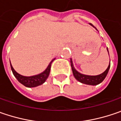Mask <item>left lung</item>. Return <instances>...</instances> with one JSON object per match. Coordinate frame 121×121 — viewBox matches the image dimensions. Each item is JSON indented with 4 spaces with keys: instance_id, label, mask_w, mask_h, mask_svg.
I'll use <instances>...</instances> for the list:
<instances>
[{
    "instance_id": "obj_1",
    "label": "left lung",
    "mask_w": 121,
    "mask_h": 121,
    "mask_svg": "<svg viewBox=\"0 0 121 121\" xmlns=\"http://www.w3.org/2000/svg\"><path fill=\"white\" fill-rule=\"evenodd\" d=\"M90 25L96 29V28L94 27L92 24H90ZM107 51H108V48H107ZM108 54H109V52H108ZM70 64L71 67H72V73H73V75L74 76V78H76L78 81L80 82L83 83V84H85V85H97L98 84L101 83L105 79L106 76H107L109 69H110V62L107 69L104 71L103 73L99 74V75L91 76V75H86V74H81V73H80L79 72H78V71L76 70V69H75V68H74V66L72 59H70Z\"/></svg>"
}]
</instances>
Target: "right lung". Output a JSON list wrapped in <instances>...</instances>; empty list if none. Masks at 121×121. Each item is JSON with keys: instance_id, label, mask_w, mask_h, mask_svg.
<instances>
[{"instance_id": "right-lung-1", "label": "right lung", "mask_w": 121, "mask_h": 121, "mask_svg": "<svg viewBox=\"0 0 121 121\" xmlns=\"http://www.w3.org/2000/svg\"><path fill=\"white\" fill-rule=\"evenodd\" d=\"M53 60H55V59L51 61L49 64L48 65L47 68L43 72L40 73L39 74H36L34 76H26L19 74V73H17L14 70V68L11 64V61H10V65H11V70L13 72V75L17 78V80L21 84L24 85L25 87L31 88V87H36L37 86L41 85L42 84H43L46 81V80L47 79L48 76L49 75L51 66V64L53 61Z\"/></svg>"}]
</instances>
